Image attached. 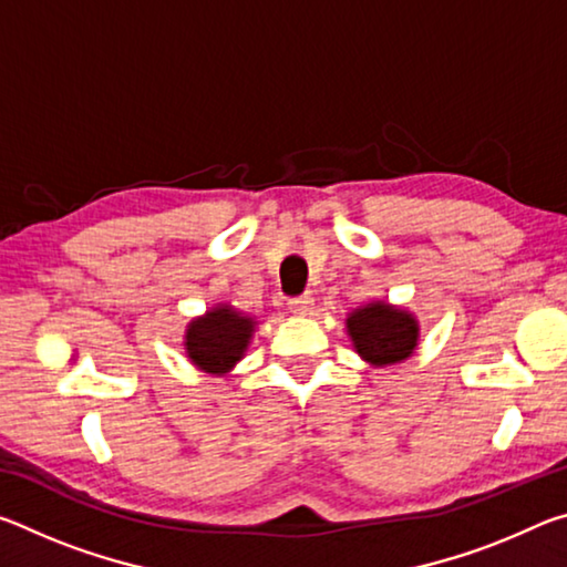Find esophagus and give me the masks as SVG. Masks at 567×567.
Instances as JSON below:
<instances>
[{
	"label": "esophagus",
	"mask_w": 567,
	"mask_h": 567,
	"mask_svg": "<svg viewBox=\"0 0 567 567\" xmlns=\"http://www.w3.org/2000/svg\"><path fill=\"white\" fill-rule=\"evenodd\" d=\"M312 297L310 295H300V297H292V300H287V310L295 312V315H310L312 310Z\"/></svg>",
	"instance_id": "1"
}]
</instances>
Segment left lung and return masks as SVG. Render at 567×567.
<instances>
[{"mask_svg": "<svg viewBox=\"0 0 567 567\" xmlns=\"http://www.w3.org/2000/svg\"><path fill=\"white\" fill-rule=\"evenodd\" d=\"M348 332L364 358L378 368L410 358L417 344V322L385 302H370L348 318Z\"/></svg>", "mask_w": 567, "mask_h": 567, "instance_id": "obj_1", "label": "left lung"}]
</instances>
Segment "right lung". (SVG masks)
I'll return each mask as SVG.
<instances>
[{
	"label": "right lung",
	"mask_w": 567,
	"mask_h": 567,
	"mask_svg": "<svg viewBox=\"0 0 567 567\" xmlns=\"http://www.w3.org/2000/svg\"><path fill=\"white\" fill-rule=\"evenodd\" d=\"M252 334V320L229 307H215L203 320H195L187 330L189 360L207 372H227L243 358Z\"/></svg>",
	"instance_id": "obj_1"
}]
</instances>
